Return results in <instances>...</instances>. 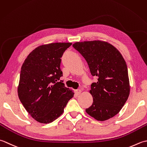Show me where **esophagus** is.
Segmentation results:
<instances>
[{"label": "esophagus", "mask_w": 147, "mask_h": 147, "mask_svg": "<svg viewBox=\"0 0 147 147\" xmlns=\"http://www.w3.org/2000/svg\"><path fill=\"white\" fill-rule=\"evenodd\" d=\"M81 92H82L81 89H76V90H75V94L76 95H79L81 93Z\"/></svg>", "instance_id": "esophagus-1"}]
</instances>
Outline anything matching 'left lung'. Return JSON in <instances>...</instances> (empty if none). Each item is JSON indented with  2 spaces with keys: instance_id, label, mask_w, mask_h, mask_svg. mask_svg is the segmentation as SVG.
I'll return each mask as SVG.
<instances>
[{
  "instance_id": "obj_1",
  "label": "left lung",
  "mask_w": 147,
  "mask_h": 147,
  "mask_svg": "<svg viewBox=\"0 0 147 147\" xmlns=\"http://www.w3.org/2000/svg\"><path fill=\"white\" fill-rule=\"evenodd\" d=\"M73 47L88 63L92 76V105L86 112L98 121H103L117 114L126 102L130 86L126 63L112 44L101 40L76 42Z\"/></svg>"
}]
</instances>
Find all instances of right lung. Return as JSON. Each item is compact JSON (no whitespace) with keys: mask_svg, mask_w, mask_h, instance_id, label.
Masks as SVG:
<instances>
[{"mask_svg":"<svg viewBox=\"0 0 147 147\" xmlns=\"http://www.w3.org/2000/svg\"><path fill=\"white\" fill-rule=\"evenodd\" d=\"M71 43L42 45L29 54L21 68L18 93L26 111L40 123L52 122L64 112L74 92L60 80L61 58Z\"/></svg>","mask_w":147,"mask_h":147,"instance_id":"right-lung-1","label":"right lung"}]
</instances>
